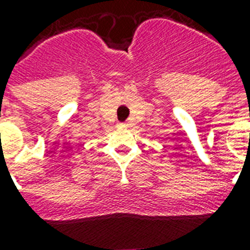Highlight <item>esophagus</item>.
Instances as JSON below:
<instances>
[{
  "mask_svg": "<svg viewBox=\"0 0 250 250\" xmlns=\"http://www.w3.org/2000/svg\"><path fill=\"white\" fill-rule=\"evenodd\" d=\"M127 122H121V123H119V127H127Z\"/></svg>",
  "mask_w": 250,
  "mask_h": 250,
  "instance_id": "obj_1",
  "label": "esophagus"
}]
</instances>
